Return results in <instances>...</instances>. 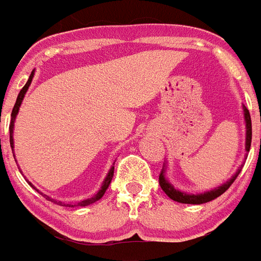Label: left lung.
<instances>
[{
  "label": "left lung",
  "mask_w": 261,
  "mask_h": 261,
  "mask_svg": "<svg viewBox=\"0 0 261 261\" xmlns=\"http://www.w3.org/2000/svg\"><path fill=\"white\" fill-rule=\"evenodd\" d=\"M244 116H245V123H246V144H245V149L246 152H249L250 149V144H252V120H250V113L246 109V106H244ZM166 167V166H165ZM163 167L159 174V184L162 187V190L165 191V194L169 196L170 199L175 200V202H179V203H188V204H202L206 203V202H210V200L219 198L220 195H223L225 191L228 190L229 185L232 184L235 178L238 177V174L241 173V169H238V171L232 175V178H229L227 182H224L223 185H220L217 188H214L213 191H207V192H203V194H185V192H181V191L175 190L173 185L170 184L167 178H166V169Z\"/></svg>",
  "instance_id": "8db88e82"
}]
</instances>
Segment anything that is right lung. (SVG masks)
<instances>
[{
	"mask_svg": "<svg viewBox=\"0 0 261 261\" xmlns=\"http://www.w3.org/2000/svg\"><path fill=\"white\" fill-rule=\"evenodd\" d=\"M33 77H34V70L32 71V74H30V77H29L28 83L24 84V87H23L22 90H20V92H19V95H17V99H16V103H15V106H13L12 109V113H11V123H9V142H11V148H12L13 150V124H15V119H16V115L17 112H19V108H20V105H22V101L23 98H24V94L28 92L29 87H30V84H32V80ZM15 158V156H13ZM115 165V163H113ZM113 173H115V166H112L111 170H109V173H108V175H106V178L103 179V182H102V187L101 190L98 191L92 198H88V199L86 200H82V202H79L77 204H66V206H69V207H73V206H88V204L94 203V202H96V200H99L103 196V194L106 192V190H108V187H109V184H111L112 178H113ZM45 198H47L48 200H51V202H54V203H58V204H63L62 202H58V200H54L51 199L49 196H47V195H44Z\"/></svg>",
	"mask_w": 261,
	"mask_h": 261,
	"instance_id": "right-lung-1",
	"label": "right lung"
}]
</instances>
